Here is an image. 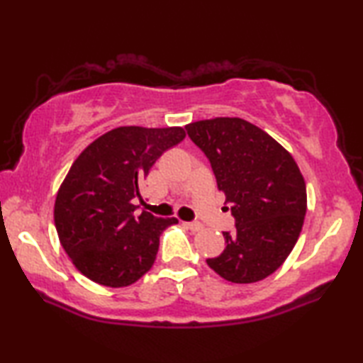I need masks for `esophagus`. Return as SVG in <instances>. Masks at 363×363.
<instances>
[{
  "label": "esophagus",
  "mask_w": 363,
  "mask_h": 363,
  "mask_svg": "<svg viewBox=\"0 0 363 363\" xmlns=\"http://www.w3.org/2000/svg\"><path fill=\"white\" fill-rule=\"evenodd\" d=\"M184 225H186L187 229H190L192 232H200L201 229H203V225H201L200 223H184Z\"/></svg>",
  "instance_id": "1"
}]
</instances>
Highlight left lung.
<instances>
[{"label": "left lung", "mask_w": 363, "mask_h": 363, "mask_svg": "<svg viewBox=\"0 0 363 363\" xmlns=\"http://www.w3.org/2000/svg\"><path fill=\"white\" fill-rule=\"evenodd\" d=\"M186 128L210 160L235 218V229L223 232L224 251L206 264L232 284L269 277L291 253L304 224L306 182L296 162L266 131L237 116Z\"/></svg>", "instance_id": "left-lung-1"}]
</instances>
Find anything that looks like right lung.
Segmentation results:
<instances>
[{"label":"right lung","mask_w":363,"mask_h":363,"mask_svg":"<svg viewBox=\"0 0 363 363\" xmlns=\"http://www.w3.org/2000/svg\"><path fill=\"white\" fill-rule=\"evenodd\" d=\"M186 138L181 126H120L79 153L54 203L59 242L79 272L96 284L121 288L155 262L160 235L176 218L134 216L140 182L169 147Z\"/></svg>","instance_id":"1"}]
</instances>
